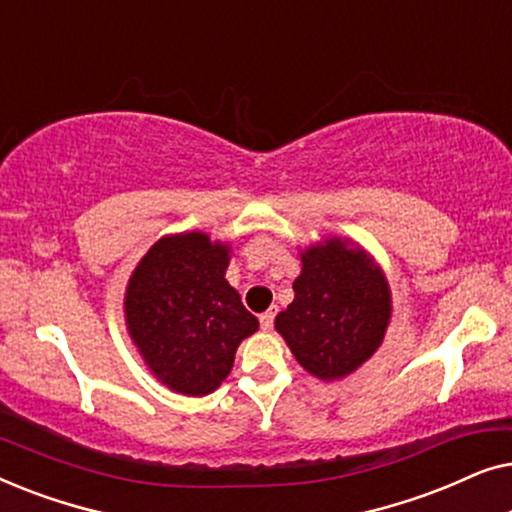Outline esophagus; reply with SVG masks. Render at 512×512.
I'll return each mask as SVG.
<instances>
[{
    "mask_svg": "<svg viewBox=\"0 0 512 512\" xmlns=\"http://www.w3.org/2000/svg\"><path fill=\"white\" fill-rule=\"evenodd\" d=\"M275 314H277V307H270L268 312L261 314V328H263V331H270L272 324H275Z\"/></svg>",
    "mask_w": 512,
    "mask_h": 512,
    "instance_id": "34e87169",
    "label": "esophagus"
}]
</instances>
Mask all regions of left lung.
<instances>
[{"label":"left lung","mask_w":512,"mask_h":512,"mask_svg":"<svg viewBox=\"0 0 512 512\" xmlns=\"http://www.w3.org/2000/svg\"><path fill=\"white\" fill-rule=\"evenodd\" d=\"M296 298L275 328L307 373L335 382L359 370L382 345L391 286L373 256L347 237H324L300 251Z\"/></svg>","instance_id":"left-lung-1"}]
</instances>
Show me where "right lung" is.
<instances>
[{
    "instance_id": "add662e5",
    "label": "right lung",
    "mask_w": 512,
    "mask_h": 512,
    "mask_svg": "<svg viewBox=\"0 0 512 512\" xmlns=\"http://www.w3.org/2000/svg\"><path fill=\"white\" fill-rule=\"evenodd\" d=\"M228 242L207 233L165 235L142 256L125 286L132 345L167 389L207 396L233 370L235 352L258 319L228 284Z\"/></svg>"
}]
</instances>
